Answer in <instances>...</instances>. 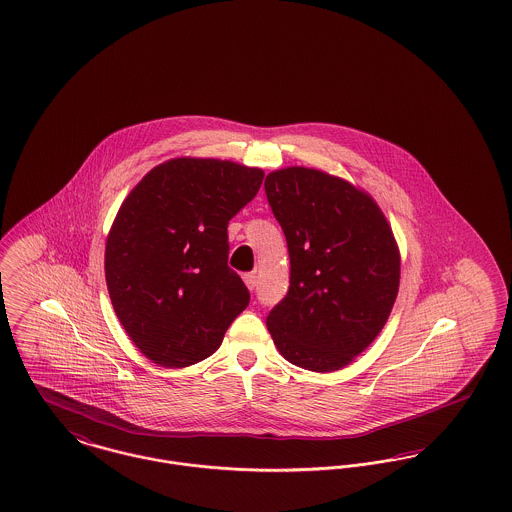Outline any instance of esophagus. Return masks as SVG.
<instances>
[{
	"label": "esophagus",
	"mask_w": 512,
	"mask_h": 512,
	"mask_svg": "<svg viewBox=\"0 0 512 512\" xmlns=\"http://www.w3.org/2000/svg\"><path fill=\"white\" fill-rule=\"evenodd\" d=\"M243 282H245V286H247L249 290H255V286H257V274H255V272H245V274H243Z\"/></svg>",
	"instance_id": "1"
}]
</instances>
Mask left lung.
<instances>
[{"label": "left lung", "instance_id": "8db88e82", "mask_svg": "<svg viewBox=\"0 0 512 512\" xmlns=\"http://www.w3.org/2000/svg\"><path fill=\"white\" fill-rule=\"evenodd\" d=\"M265 193L290 253V288L267 317L280 354L309 371H336L385 327L400 255L377 203L311 168L276 170Z\"/></svg>", "mask_w": 512, "mask_h": 512}]
</instances>
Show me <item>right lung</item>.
Masks as SVG:
<instances>
[{"instance_id": "obj_1", "label": "right lung", "mask_w": 512, "mask_h": 512, "mask_svg": "<svg viewBox=\"0 0 512 512\" xmlns=\"http://www.w3.org/2000/svg\"><path fill=\"white\" fill-rule=\"evenodd\" d=\"M263 170L176 158L137 183L106 243V284L129 338L149 360L187 367L209 358L249 305L228 267V222L257 195Z\"/></svg>"}]
</instances>
